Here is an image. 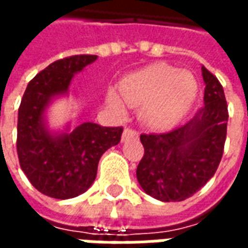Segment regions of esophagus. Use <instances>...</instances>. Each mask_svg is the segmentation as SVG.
<instances>
[{
	"mask_svg": "<svg viewBox=\"0 0 248 248\" xmlns=\"http://www.w3.org/2000/svg\"><path fill=\"white\" fill-rule=\"evenodd\" d=\"M138 135V133L135 131V130L130 129V127H126V129L124 130V134H122V140H130V138H134V137H137Z\"/></svg>",
	"mask_w": 248,
	"mask_h": 248,
	"instance_id": "34e87169",
	"label": "esophagus"
}]
</instances>
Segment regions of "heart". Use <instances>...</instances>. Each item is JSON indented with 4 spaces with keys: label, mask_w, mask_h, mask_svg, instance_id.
Here are the masks:
<instances>
[{
    "label": "heart",
    "mask_w": 248,
    "mask_h": 248,
    "mask_svg": "<svg viewBox=\"0 0 248 248\" xmlns=\"http://www.w3.org/2000/svg\"><path fill=\"white\" fill-rule=\"evenodd\" d=\"M119 92L110 90L108 102L122 110L129 105H142L145 122L154 129H169L188 113L197 97L198 83L190 71H179L167 63H154L135 71L119 85Z\"/></svg>",
    "instance_id": "1"
}]
</instances>
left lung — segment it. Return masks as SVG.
Returning <instances> with one entry per match:
<instances>
[{
    "instance_id": "1",
    "label": "left lung",
    "mask_w": 248,
    "mask_h": 248,
    "mask_svg": "<svg viewBox=\"0 0 248 248\" xmlns=\"http://www.w3.org/2000/svg\"><path fill=\"white\" fill-rule=\"evenodd\" d=\"M204 106L186 124L163 134H142L143 158L137 179L146 194L162 202H181L213 178L227 134L229 110L223 87L202 66Z\"/></svg>"
}]
</instances>
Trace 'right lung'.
Wrapping results in <instances>:
<instances>
[{"mask_svg":"<svg viewBox=\"0 0 248 248\" xmlns=\"http://www.w3.org/2000/svg\"><path fill=\"white\" fill-rule=\"evenodd\" d=\"M97 60L81 54L53 62L29 82L21 99L17 124L19 166L30 183L56 199L78 197L97 177L105 151L118 145L124 127H103L85 122L71 133L53 134L45 111L53 98L69 90L74 74Z\"/></svg>","mask_w":248,"mask_h":248,"instance_id":"right-lung-1","label":"right lung"}]
</instances>
